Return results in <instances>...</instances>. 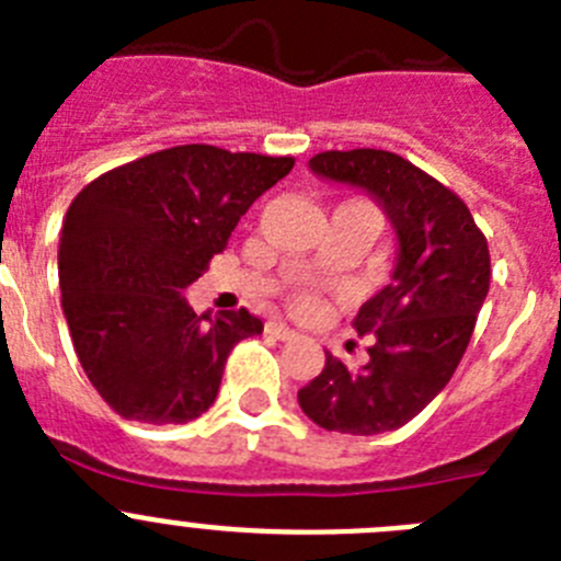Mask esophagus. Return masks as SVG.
Listing matches in <instances>:
<instances>
[{
  "label": "esophagus",
  "instance_id": "obj_1",
  "mask_svg": "<svg viewBox=\"0 0 561 561\" xmlns=\"http://www.w3.org/2000/svg\"><path fill=\"white\" fill-rule=\"evenodd\" d=\"M266 334H272L275 340H280V342H289V340H295L297 331H291L289 325H284V323H266Z\"/></svg>",
  "mask_w": 561,
  "mask_h": 561
}]
</instances>
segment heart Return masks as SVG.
<instances>
[{
	"instance_id": "obj_1",
	"label": "heart",
	"mask_w": 561,
	"mask_h": 561,
	"mask_svg": "<svg viewBox=\"0 0 561 561\" xmlns=\"http://www.w3.org/2000/svg\"><path fill=\"white\" fill-rule=\"evenodd\" d=\"M317 306L314 295H309V291H297L295 295V309L297 311H311Z\"/></svg>"
}]
</instances>
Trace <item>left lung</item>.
Wrapping results in <instances>:
<instances>
[{
  "instance_id": "obj_1",
  "label": "left lung",
  "mask_w": 561,
  "mask_h": 561,
  "mask_svg": "<svg viewBox=\"0 0 561 561\" xmlns=\"http://www.w3.org/2000/svg\"><path fill=\"white\" fill-rule=\"evenodd\" d=\"M314 176L354 187L385 210L396 236L390 284L354 320L370 359L348 368L325 354L320 376L297 390L317 427L379 435L404 427L447 388L489 295V247L449 187L399 153L354 148L311 157Z\"/></svg>"
}]
</instances>
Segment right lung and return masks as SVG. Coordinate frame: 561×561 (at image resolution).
<instances>
[{
  "instance_id": "right-lung-1",
  "label": "right lung",
  "mask_w": 561,
  "mask_h": 561,
  "mask_svg": "<svg viewBox=\"0 0 561 561\" xmlns=\"http://www.w3.org/2000/svg\"><path fill=\"white\" fill-rule=\"evenodd\" d=\"M291 165L176 146L103 173L69 205L58 241L64 317L114 413L165 427L213 408L232 345L264 323L247 309L196 314L185 289Z\"/></svg>"
}]
</instances>
